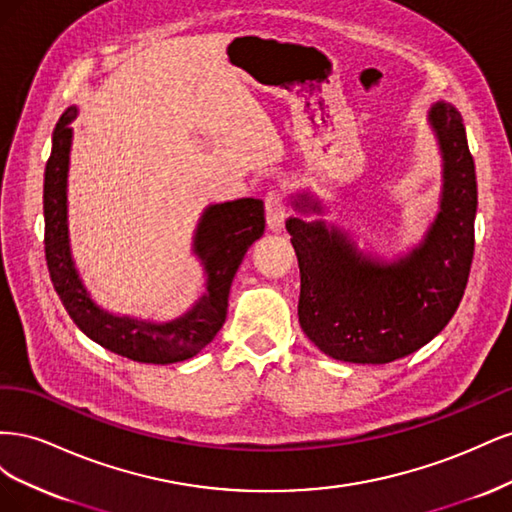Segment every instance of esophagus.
<instances>
[{"mask_svg": "<svg viewBox=\"0 0 512 512\" xmlns=\"http://www.w3.org/2000/svg\"><path fill=\"white\" fill-rule=\"evenodd\" d=\"M265 209H267V226L271 230H280L286 218V200L284 194L273 188L265 198Z\"/></svg>", "mask_w": 512, "mask_h": 512, "instance_id": "obj_1", "label": "esophagus"}]
</instances>
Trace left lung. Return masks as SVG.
<instances>
[{"label":"left lung","instance_id":"obj_1","mask_svg":"<svg viewBox=\"0 0 512 512\" xmlns=\"http://www.w3.org/2000/svg\"><path fill=\"white\" fill-rule=\"evenodd\" d=\"M427 126L442 158L438 211L406 252L384 256L356 232L324 220L331 209L312 190L288 196L286 222L299 260L303 333L331 359L382 365L429 344L453 318L474 256L476 173L466 128L444 100Z\"/></svg>","mask_w":512,"mask_h":512}]
</instances>
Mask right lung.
Returning <instances> with one entry per match:
<instances>
[{"label":"right lung","mask_w":512,"mask_h":512,"mask_svg":"<svg viewBox=\"0 0 512 512\" xmlns=\"http://www.w3.org/2000/svg\"><path fill=\"white\" fill-rule=\"evenodd\" d=\"M79 108L70 106L53 132L44 170V252L53 286L66 312L89 339L136 363L188 361L213 342L226 320L228 292L245 252L265 232L260 198H235L207 205L192 237V254L203 267L205 292L190 309L168 320H145L108 312L91 297L70 245L68 173Z\"/></svg>","instance_id":"add662e5"}]
</instances>
